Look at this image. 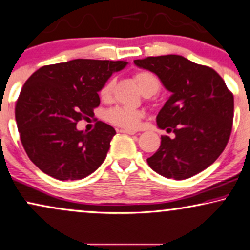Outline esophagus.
Returning a JSON list of instances; mask_svg holds the SVG:
<instances>
[{"instance_id":"34e87169","label":"esophagus","mask_w":250,"mask_h":250,"mask_svg":"<svg viewBox=\"0 0 250 250\" xmlns=\"http://www.w3.org/2000/svg\"><path fill=\"white\" fill-rule=\"evenodd\" d=\"M118 132H121V133H126V134H131V135H133V134H135V131H132V129H125V128H121V129H118Z\"/></svg>"}]
</instances>
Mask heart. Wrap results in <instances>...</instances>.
<instances>
[{
    "instance_id": "obj_1",
    "label": "heart",
    "mask_w": 250,
    "mask_h": 250,
    "mask_svg": "<svg viewBox=\"0 0 250 250\" xmlns=\"http://www.w3.org/2000/svg\"><path fill=\"white\" fill-rule=\"evenodd\" d=\"M134 80L137 82L139 88L145 95H154L161 89L162 83L156 74L150 71H139L134 74ZM115 79L110 78L101 86L99 90L100 99L104 102H109L112 97ZM144 117V112L141 110L129 109L125 106H116L110 109L106 112V121L110 124L117 127L125 129H135L140 125L141 119Z\"/></svg>"
}]
</instances>
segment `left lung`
Listing matches in <instances>:
<instances>
[{
	"mask_svg": "<svg viewBox=\"0 0 250 250\" xmlns=\"http://www.w3.org/2000/svg\"><path fill=\"white\" fill-rule=\"evenodd\" d=\"M135 65L157 74L172 93L158 112L162 135L148 165L165 178L183 180L210 167L224 151L232 132L234 99L223 78L211 67L179 55L135 60Z\"/></svg>",
	"mask_w": 250,
	"mask_h": 250,
	"instance_id": "1",
	"label": "left lung"
}]
</instances>
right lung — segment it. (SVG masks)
I'll list each match as a JSON object with an SVG mask.
<instances>
[{"label": "right lung", "mask_w": 250, "mask_h": 250, "mask_svg": "<svg viewBox=\"0 0 250 250\" xmlns=\"http://www.w3.org/2000/svg\"><path fill=\"white\" fill-rule=\"evenodd\" d=\"M126 64L78 58L42 66L26 80L16 102V122L26 154L42 172L78 180L103 163L115 128L100 121L90 132L76 126L93 117L101 86Z\"/></svg>", "instance_id": "1"}]
</instances>
